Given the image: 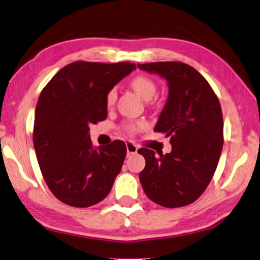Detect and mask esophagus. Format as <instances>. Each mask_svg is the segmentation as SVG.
Listing matches in <instances>:
<instances>
[{
  "instance_id": "1",
  "label": "esophagus",
  "mask_w": 260,
  "mask_h": 260,
  "mask_svg": "<svg viewBox=\"0 0 260 260\" xmlns=\"http://www.w3.org/2000/svg\"><path fill=\"white\" fill-rule=\"evenodd\" d=\"M126 148H127V155L135 154V153L138 152V147L133 144V142H127Z\"/></svg>"
}]
</instances>
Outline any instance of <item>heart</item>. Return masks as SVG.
Masks as SVG:
<instances>
[{"label": "heart", "instance_id": "1", "mask_svg": "<svg viewBox=\"0 0 260 260\" xmlns=\"http://www.w3.org/2000/svg\"><path fill=\"white\" fill-rule=\"evenodd\" d=\"M131 86L135 92H137L140 96H142L145 100H151L152 98H154L156 94V90H158V87H156V83L153 81L151 78L146 75H138L131 80ZM116 88L113 87V88L109 90L107 94V104L112 105L113 102L115 101L116 99ZM144 127V122H128L123 126V129H125L127 133L133 134L138 129H140Z\"/></svg>", "mask_w": 260, "mask_h": 260}]
</instances>
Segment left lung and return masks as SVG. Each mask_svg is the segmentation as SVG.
I'll list each match as a JSON object with an SVG mask.
<instances>
[{"instance_id":"8db88e82","label":"left lung","mask_w":260,"mask_h":260,"mask_svg":"<svg viewBox=\"0 0 260 260\" xmlns=\"http://www.w3.org/2000/svg\"><path fill=\"white\" fill-rule=\"evenodd\" d=\"M138 68L167 81L168 98L155 132L171 138V153L140 148L146 166L139 178L152 202L164 207L192 204L210 184L224 144V122L217 95L206 79L182 62H152Z\"/></svg>"}]
</instances>
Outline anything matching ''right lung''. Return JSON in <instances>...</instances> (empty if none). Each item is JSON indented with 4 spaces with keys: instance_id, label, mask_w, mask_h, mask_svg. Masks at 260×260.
<instances>
[{
    "instance_id": "1",
    "label": "right lung",
    "mask_w": 260,
    "mask_h": 260,
    "mask_svg": "<svg viewBox=\"0 0 260 260\" xmlns=\"http://www.w3.org/2000/svg\"><path fill=\"white\" fill-rule=\"evenodd\" d=\"M134 63L78 61L58 71L40 94L34 148L43 179L60 202L89 207L108 196L127 149L115 140L93 147L89 126L107 118V94Z\"/></svg>"
}]
</instances>
